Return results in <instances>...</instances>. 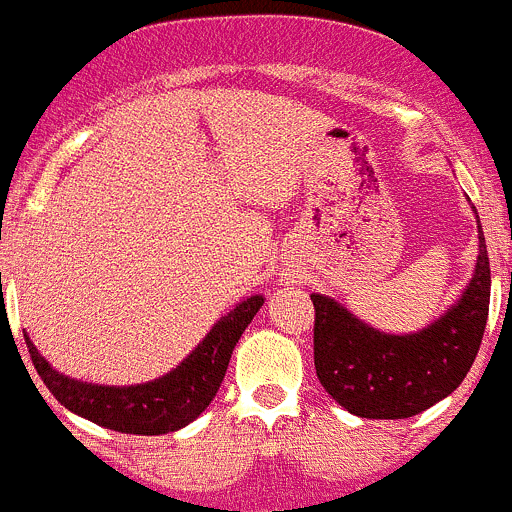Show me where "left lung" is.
Segmentation results:
<instances>
[{
  "label": "left lung",
  "mask_w": 512,
  "mask_h": 512,
  "mask_svg": "<svg viewBox=\"0 0 512 512\" xmlns=\"http://www.w3.org/2000/svg\"><path fill=\"white\" fill-rule=\"evenodd\" d=\"M311 301L316 308L313 358L328 396L358 418L418 416L463 383L483 341L490 263L480 221L473 278L458 301L421 331H378L336 298L311 293Z\"/></svg>",
  "instance_id": "left-lung-1"
}]
</instances>
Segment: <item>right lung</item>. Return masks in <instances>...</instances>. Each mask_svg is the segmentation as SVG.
I'll return each instance as SVG.
<instances>
[{
  "instance_id": "1",
  "label": "right lung",
  "mask_w": 512,
  "mask_h": 512,
  "mask_svg": "<svg viewBox=\"0 0 512 512\" xmlns=\"http://www.w3.org/2000/svg\"><path fill=\"white\" fill-rule=\"evenodd\" d=\"M261 306V293L239 301L211 326V331L179 366L154 381L134 386H101L64 376L39 353L27 333L24 341L44 386L64 408L96 426L119 433L164 435L189 426L209 408L219 393L241 333L249 328Z\"/></svg>"
}]
</instances>
